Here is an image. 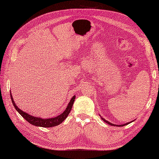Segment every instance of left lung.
<instances>
[{"label": "left lung", "instance_id": "obj_1", "mask_svg": "<svg viewBox=\"0 0 159 159\" xmlns=\"http://www.w3.org/2000/svg\"><path fill=\"white\" fill-rule=\"evenodd\" d=\"M101 119H102V120L104 121V122L107 123V124H109V125H111V126H118V127H120V126H125V125H127V124H130V123H131V122H133V121H134V120H133V121H130V122H128V123H126V124H121V125H117V124H112V123H110L109 121H108L107 120H104L102 117H101Z\"/></svg>", "mask_w": 159, "mask_h": 159}]
</instances>
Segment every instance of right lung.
Wrapping results in <instances>:
<instances>
[{
	"mask_svg": "<svg viewBox=\"0 0 159 159\" xmlns=\"http://www.w3.org/2000/svg\"><path fill=\"white\" fill-rule=\"evenodd\" d=\"M10 96H11L12 103L13 104V106H14L16 110L18 111L20 115H21V116L23 117V118H25L28 122L31 124L32 125H34V126H36L43 127V128H50V127L56 126L57 125L61 124L63 121L66 119V117L69 115L71 110H72V105L76 98L75 96H74L72 98H71L70 102L68 103V104H67L66 110L64 111L61 114H60L58 116L55 117L45 118V119H43V118L31 116V115H29V113L25 112V111H23L22 110L19 109L18 106H17L16 103L14 102V101H13L11 93H10Z\"/></svg>",
	"mask_w": 159,
	"mask_h": 159,
	"instance_id": "1",
	"label": "right lung"
}]
</instances>
